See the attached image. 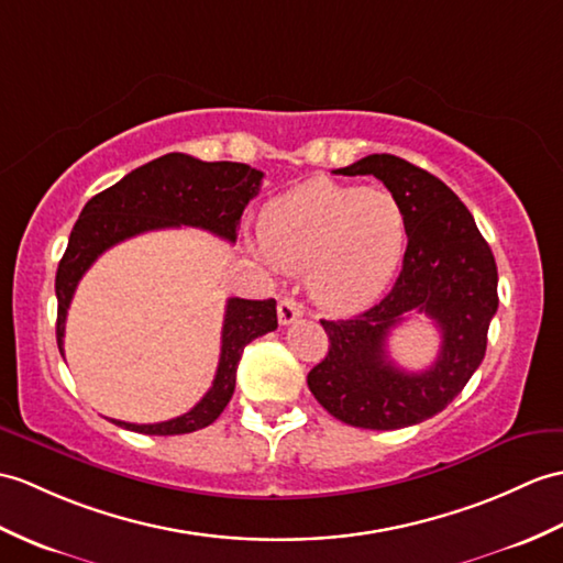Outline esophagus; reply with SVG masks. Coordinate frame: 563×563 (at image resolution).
Masks as SVG:
<instances>
[{"instance_id": "esophagus-1", "label": "esophagus", "mask_w": 563, "mask_h": 563, "mask_svg": "<svg viewBox=\"0 0 563 563\" xmlns=\"http://www.w3.org/2000/svg\"><path fill=\"white\" fill-rule=\"evenodd\" d=\"M302 313H305V309H302V305L297 302L295 297H290V295L280 297V302H278V321L283 325L295 323L299 317H302Z\"/></svg>"}]
</instances>
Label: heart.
Here are the masks:
<instances>
[{"label":"heart","mask_w":563,"mask_h":563,"mask_svg":"<svg viewBox=\"0 0 563 563\" xmlns=\"http://www.w3.org/2000/svg\"><path fill=\"white\" fill-rule=\"evenodd\" d=\"M258 240L266 264L309 268L311 297L345 313L376 302L396 278L408 220L390 191L311 179L266 203Z\"/></svg>","instance_id":"b5f03b06"}]
</instances>
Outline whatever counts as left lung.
<instances>
[{"label":"left lung","instance_id":"left-lung-1","mask_svg":"<svg viewBox=\"0 0 563 563\" xmlns=\"http://www.w3.org/2000/svg\"><path fill=\"white\" fill-rule=\"evenodd\" d=\"M338 175H374L408 220V250L390 292L360 317L321 321L329 355L307 376L309 390L335 420L362 429H400L441 412L485 360L499 307L496 261L473 213L443 181L398 155L374 153ZM410 310L440 325L442 350L424 373L389 362L385 338Z\"/></svg>","mask_w":563,"mask_h":563}]
</instances>
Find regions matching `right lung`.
I'll return each instance as SVG.
<instances>
[{"label": "right lung", "instance_id": "right-lung-1", "mask_svg": "<svg viewBox=\"0 0 563 563\" xmlns=\"http://www.w3.org/2000/svg\"><path fill=\"white\" fill-rule=\"evenodd\" d=\"M264 173L244 163H203L185 153H167L136 167L110 189L90 199L69 234L55 290H57V345L64 357V323L78 280L93 261L141 232L163 228H201L218 238L238 240L240 218L258 194ZM278 329L276 299L230 297L222 321L218 372L208 394L185 415L158 424L112 420L129 431L151 437L189 434L218 420L234 394V378L244 347L254 338Z\"/></svg>", "mask_w": 563, "mask_h": 563}]
</instances>
